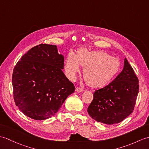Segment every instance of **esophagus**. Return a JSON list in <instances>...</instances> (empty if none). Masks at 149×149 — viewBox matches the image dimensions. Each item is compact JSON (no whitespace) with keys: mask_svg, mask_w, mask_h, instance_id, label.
Wrapping results in <instances>:
<instances>
[{"mask_svg":"<svg viewBox=\"0 0 149 149\" xmlns=\"http://www.w3.org/2000/svg\"><path fill=\"white\" fill-rule=\"evenodd\" d=\"M75 91H76L77 92H82V91H83V89L80 87H77L75 88Z\"/></svg>","mask_w":149,"mask_h":149,"instance_id":"34e87169","label":"esophagus"}]
</instances>
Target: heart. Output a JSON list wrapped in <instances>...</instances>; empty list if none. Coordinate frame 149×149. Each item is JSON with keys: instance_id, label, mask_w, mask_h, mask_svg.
Wrapping results in <instances>:
<instances>
[{"instance_id": "heart-1", "label": "heart", "mask_w": 149, "mask_h": 149, "mask_svg": "<svg viewBox=\"0 0 149 149\" xmlns=\"http://www.w3.org/2000/svg\"><path fill=\"white\" fill-rule=\"evenodd\" d=\"M80 66L84 67L83 77L91 88H102L109 84L120 69L119 59L111 56L102 50L89 51L81 49L76 55L70 52L65 61V71L66 76L75 81Z\"/></svg>"}]
</instances>
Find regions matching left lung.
<instances>
[{"mask_svg": "<svg viewBox=\"0 0 149 149\" xmlns=\"http://www.w3.org/2000/svg\"><path fill=\"white\" fill-rule=\"evenodd\" d=\"M139 81L125 58L121 73L111 83L95 91L88 107L89 115L98 122L111 125L123 121L133 111L139 91Z\"/></svg>", "mask_w": 149, "mask_h": 149, "instance_id": "left-lung-1", "label": "left lung"}]
</instances>
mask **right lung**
Wrapping results in <instances>:
<instances>
[{"label": "right lung", "mask_w": 149, "mask_h": 149, "mask_svg": "<svg viewBox=\"0 0 149 149\" xmlns=\"http://www.w3.org/2000/svg\"><path fill=\"white\" fill-rule=\"evenodd\" d=\"M63 68L64 57L57 46L47 44L33 47L17 62L12 76L13 97L25 115L36 120L50 118L74 92Z\"/></svg>", "instance_id": "add662e5"}]
</instances>
